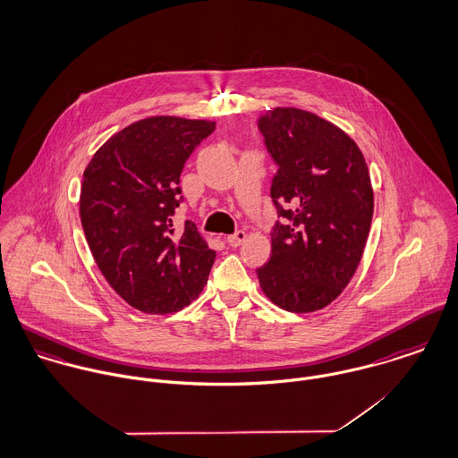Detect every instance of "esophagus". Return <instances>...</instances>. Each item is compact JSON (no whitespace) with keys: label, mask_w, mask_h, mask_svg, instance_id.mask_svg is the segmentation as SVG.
I'll return each mask as SVG.
<instances>
[{"label":"esophagus","mask_w":458,"mask_h":458,"mask_svg":"<svg viewBox=\"0 0 458 458\" xmlns=\"http://www.w3.org/2000/svg\"><path fill=\"white\" fill-rule=\"evenodd\" d=\"M244 241H246V233H244L242 230L235 232L233 235H230V237L226 239V242H228L232 248H239V246H241Z\"/></svg>","instance_id":"1"}]
</instances>
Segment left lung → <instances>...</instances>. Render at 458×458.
<instances>
[{"label":"left lung","mask_w":458,"mask_h":458,"mask_svg":"<svg viewBox=\"0 0 458 458\" xmlns=\"http://www.w3.org/2000/svg\"><path fill=\"white\" fill-rule=\"evenodd\" d=\"M258 128L279 166L270 197L283 217L256 270L259 286L284 310H319L343 293L365 250L374 212L365 157L339 126L295 106L268 110Z\"/></svg>","instance_id":"left-lung-1"}]
</instances>
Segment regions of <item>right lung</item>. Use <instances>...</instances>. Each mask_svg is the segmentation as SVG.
Wrapping results in <instances>:
<instances>
[{"label":"right lung","mask_w":458,"mask_h":458,"mask_svg":"<svg viewBox=\"0 0 458 458\" xmlns=\"http://www.w3.org/2000/svg\"><path fill=\"white\" fill-rule=\"evenodd\" d=\"M214 121L154 115L112 135L91 157L81 188V221L114 292L148 314H170L204 290L216 253L191 221L174 235L186 159Z\"/></svg>","instance_id":"obj_1"}]
</instances>
